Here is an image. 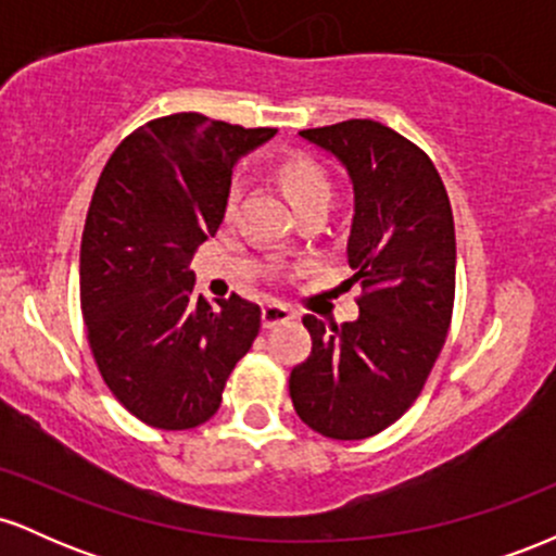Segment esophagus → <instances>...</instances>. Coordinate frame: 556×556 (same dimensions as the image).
<instances>
[{
  "mask_svg": "<svg viewBox=\"0 0 556 556\" xmlns=\"http://www.w3.org/2000/svg\"><path fill=\"white\" fill-rule=\"evenodd\" d=\"M292 318V311L282 303H266L264 311H261V321H264V329L277 327V324H285Z\"/></svg>",
  "mask_w": 556,
  "mask_h": 556,
  "instance_id": "obj_1",
  "label": "esophagus"
}]
</instances>
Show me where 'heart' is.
Here are the masks:
<instances>
[{"label": "heart", "instance_id": "b5f03b06", "mask_svg": "<svg viewBox=\"0 0 556 556\" xmlns=\"http://www.w3.org/2000/svg\"><path fill=\"white\" fill-rule=\"evenodd\" d=\"M277 180L282 185L287 198L298 214L308 206H329L331 201V180L318 162L311 156H287L279 162ZM235 201H238V185H232L227 195V212H232Z\"/></svg>", "mask_w": 556, "mask_h": 556}]
</instances>
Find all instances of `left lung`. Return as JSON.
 Masks as SVG:
<instances>
[{
  "instance_id": "8db88e82",
  "label": "left lung",
  "mask_w": 556,
  "mask_h": 556,
  "mask_svg": "<svg viewBox=\"0 0 556 556\" xmlns=\"http://www.w3.org/2000/svg\"><path fill=\"white\" fill-rule=\"evenodd\" d=\"M348 167L355 216L348 264L361 282L358 321L305 314L311 355L290 374L308 429L355 442L389 429L424 392L455 308V219L420 146L376 119L300 130Z\"/></svg>"
}]
</instances>
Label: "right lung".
<instances>
[{
    "label": "right lung",
    "instance_id": "1",
    "mask_svg": "<svg viewBox=\"0 0 556 556\" xmlns=\"http://www.w3.org/2000/svg\"><path fill=\"white\" fill-rule=\"evenodd\" d=\"M198 112L136 127L101 169L80 242V311L101 379L146 426L188 431L219 410L261 308L193 295L190 258L225 219L238 156L274 136Z\"/></svg>",
    "mask_w": 556,
    "mask_h": 556
}]
</instances>
